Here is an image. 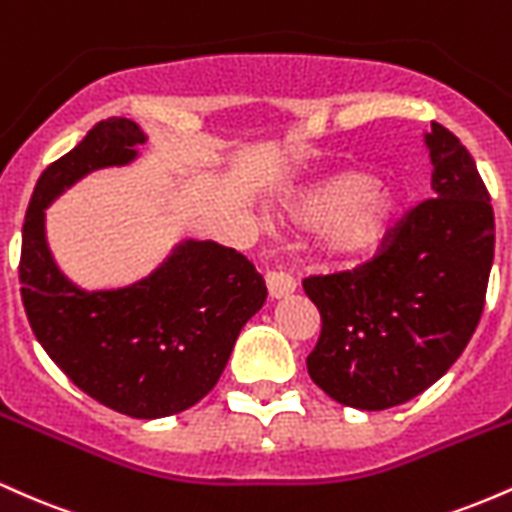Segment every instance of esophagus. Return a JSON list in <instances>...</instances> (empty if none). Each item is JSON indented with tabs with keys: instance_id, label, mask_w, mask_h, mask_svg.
Returning <instances> with one entry per match:
<instances>
[{
	"instance_id": "obj_1",
	"label": "esophagus",
	"mask_w": 512,
	"mask_h": 512,
	"mask_svg": "<svg viewBox=\"0 0 512 512\" xmlns=\"http://www.w3.org/2000/svg\"><path fill=\"white\" fill-rule=\"evenodd\" d=\"M264 281H267V291L272 298H284L296 291V281L284 272H267Z\"/></svg>"
}]
</instances>
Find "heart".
Listing matches in <instances>:
<instances>
[{
    "mask_svg": "<svg viewBox=\"0 0 512 512\" xmlns=\"http://www.w3.org/2000/svg\"><path fill=\"white\" fill-rule=\"evenodd\" d=\"M291 219L322 231V255L330 262L354 264L378 250L395 226L399 199L378 190L366 173H339L317 182L291 202Z\"/></svg>",
    "mask_w": 512,
    "mask_h": 512,
    "instance_id": "b5f03b06",
    "label": "heart"
}]
</instances>
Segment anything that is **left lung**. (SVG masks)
Masks as SVG:
<instances>
[{
    "label": "left lung",
    "instance_id": "obj_1",
    "mask_svg": "<svg viewBox=\"0 0 512 512\" xmlns=\"http://www.w3.org/2000/svg\"><path fill=\"white\" fill-rule=\"evenodd\" d=\"M433 197L399 219L354 269L303 279L322 330L313 383L344 407L409 402L448 373L479 325L489 286L493 207L460 139L431 122Z\"/></svg>",
    "mask_w": 512,
    "mask_h": 512
}]
</instances>
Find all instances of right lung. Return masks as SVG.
I'll list each match as a JSON object with an SVG mask.
<instances>
[{"label":"right lung","instance_id":"right-lung-1","mask_svg":"<svg viewBox=\"0 0 512 512\" xmlns=\"http://www.w3.org/2000/svg\"><path fill=\"white\" fill-rule=\"evenodd\" d=\"M144 142L132 120L108 117L43 170L23 221L19 279L35 339L79 390L134 419H161L219 383L267 286L248 257L211 240H185L127 289L84 291L57 269L45 207L91 170L125 166Z\"/></svg>","mask_w":512,"mask_h":512}]
</instances>
